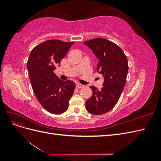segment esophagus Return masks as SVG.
<instances>
[{
  "instance_id": "34e87169",
  "label": "esophagus",
  "mask_w": 161,
  "mask_h": 161,
  "mask_svg": "<svg viewBox=\"0 0 161 161\" xmlns=\"http://www.w3.org/2000/svg\"><path fill=\"white\" fill-rule=\"evenodd\" d=\"M76 86L77 89H82V88H83V87H84V85L79 83V84H76Z\"/></svg>"
}]
</instances>
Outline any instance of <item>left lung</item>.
I'll return each mask as SVG.
<instances>
[{"label":"left lung","mask_w":161,"mask_h":161,"mask_svg":"<svg viewBox=\"0 0 161 161\" xmlns=\"http://www.w3.org/2000/svg\"><path fill=\"white\" fill-rule=\"evenodd\" d=\"M84 43L99 58L97 71L104 77L101 90L90 86L92 95L86 101V109L91 114H104L114 108L123 91L128 72V59L118 45L106 39L94 38Z\"/></svg>","instance_id":"left-lung-1"}]
</instances>
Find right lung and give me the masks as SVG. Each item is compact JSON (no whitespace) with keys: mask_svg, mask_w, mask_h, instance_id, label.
Listing matches in <instances>:
<instances>
[{"mask_svg":"<svg viewBox=\"0 0 161 161\" xmlns=\"http://www.w3.org/2000/svg\"><path fill=\"white\" fill-rule=\"evenodd\" d=\"M74 42L50 40L31 50L27 67L33 91L47 111L60 114L69 108V102L75 89V82L62 81L53 72Z\"/></svg>","mask_w":161,"mask_h":161,"instance_id":"1","label":"right lung"}]
</instances>
